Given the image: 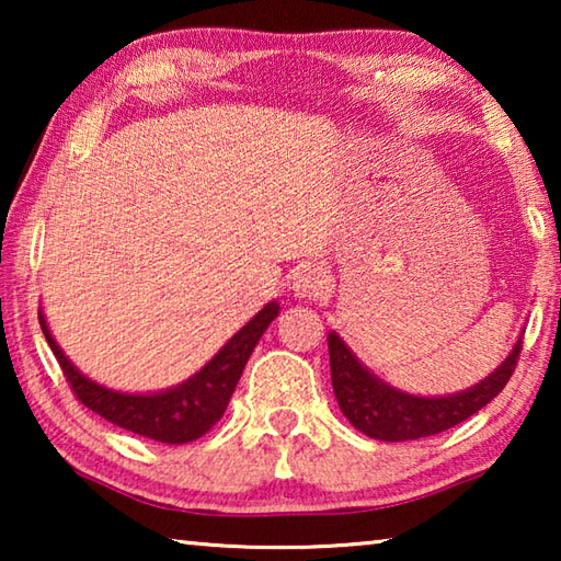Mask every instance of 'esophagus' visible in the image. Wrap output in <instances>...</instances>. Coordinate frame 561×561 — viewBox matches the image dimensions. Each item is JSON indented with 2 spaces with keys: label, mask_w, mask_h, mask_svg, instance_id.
<instances>
[{
  "label": "esophagus",
  "mask_w": 561,
  "mask_h": 561,
  "mask_svg": "<svg viewBox=\"0 0 561 561\" xmlns=\"http://www.w3.org/2000/svg\"><path fill=\"white\" fill-rule=\"evenodd\" d=\"M291 289L297 297H321L329 289V274L319 267V264H304V267L294 274Z\"/></svg>",
  "instance_id": "1"
}]
</instances>
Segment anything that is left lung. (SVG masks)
<instances>
[{"instance_id": "left-lung-1", "label": "left lung", "mask_w": 561, "mask_h": 561, "mask_svg": "<svg viewBox=\"0 0 561 561\" xmlns=\"http://www.w3.org/2000/svg\"><path fill=\"white\" fill-rule=\"evenodd\" d=\"M522 351V339L512 346L510 356L480 383L468 391L453 396H411L381 381L360 364L336 331L329 334V364H331V386L339 401L341 413L348 423L368 438L386 443H403L428 438V435L443 433L453 425L462 423L485 408L502 388L507 386L512 371L517 366Z\"/></svg>"}]
</instances>
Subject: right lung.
<instances>
[{
  "instance_id": "1",
  "label": "right lung",
  "mask_w": 561,
  "mask_h": 561,
  "mask_svg": "<svg viewBox=\"0 0 561 561\" xmlns=\"http://www.w3.org/2000/svg\"><path fill=\"white\" fill-rule=\"evenodd\" d=\"M277 301L264 304L260 314L247 321V324L237 331L210 360H207L201 371L190 376L187 381L158 393H121L91 381L89 376H83L79 368L64 356V351L54 341L49 327H46L42 311L39 324L56 360H59L66 381H69L71 391L83 405L91 408V411L99 413L101 417H106L113 425H118V428H126L130 433L144 435V438L158 443L183 445L190 440H197L220 421L227 403H230V398L234 393V386L244 371L247 358L252 356L257 341L262 339L272 321L277 319Z\"/></svg>"
}]
</instances>
